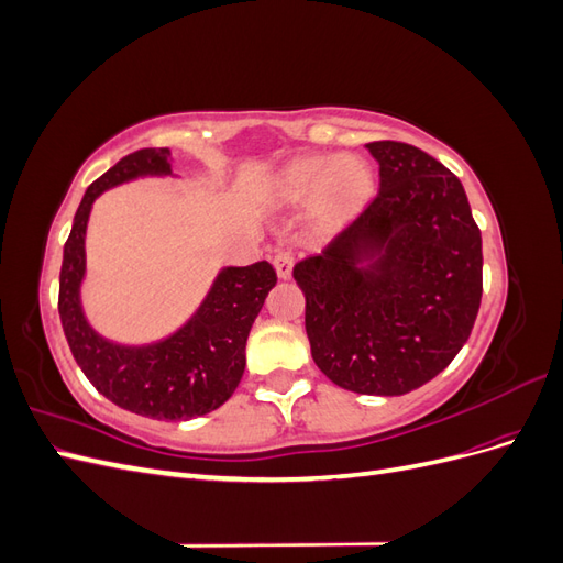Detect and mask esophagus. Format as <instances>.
<instances>
[{
	"label": "esophagus",
	"mask_w": 563,
	"mask_h": 563,
	"mask_svg": "<svg viewBox=\"0 0 563 563\" xmlns=\"http://www.w3.org/2000/svg\"><path fill=\"white\" fill-rule=\"evenodd\" d=\"M294 263H296V255H294V251H288V249L277 251V255H275V269H277L279 279H288V277H291Z\"/></svg>",
	"instance_id": "obj_1"
}]
</instances>
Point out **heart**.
<instances>
[{
  "label": "heart",
  "instance_id": "heart-1",
  "mask_svg": "<svg viewBox=\"0 0 563 563\" xmlns=\"http://www.w3.org/2000/svg\"><path fill=\"white\" fill-rule=\"evenodd\" d=\"M373 190L371 168L356 157L310 155L288 164L277 180L282 201H308L321 223L343 225L362 211Z\"/></svg>",
  "mask_w": 563,
  "mask_h": 563
}]
</instances>
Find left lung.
<instances>
[{
    "instance_id": "1",
    "label": "left lung",
    "mask_w": 563,
    "mask_h": 563,
    "mask_svg": "<svg viewBox=\"0 0 563 563\" xmlns=\"http://www.w3.org/2000/svg\"><path fill=\"white\" fill-rule=\"evenodd\" d=\"M366 147L380 166L378 195L294 279L323 376L356 395L397 397L467 343L484 291L482 232L444 164L408 143Z\"/></svg>"
}]
</instances>
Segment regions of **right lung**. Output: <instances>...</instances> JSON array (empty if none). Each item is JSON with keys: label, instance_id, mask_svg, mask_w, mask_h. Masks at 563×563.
<instances>
[{"label": "right lung", "instance_id": "add662e5", "mask_svg": "<svg viewBox=\"0 0 563 563\" xmlns=\"http://www.w3.org/2000/svg\"><path fill=\"white\" fill-rule=\"evenodd\" d=\"M168 147H143L119 159L89 185L75 213L60 265L58 312L75 362L100 395L145 418L190 420L223 406L246 366V338L277 272L261 261L218 275L197 314L172 338L147 347H124L93 333L81 314L84 236L93 199L108 187L145 174H172Z\"/></svg>", "mask_w": 563, "mask_h": 563}]
</instances>
